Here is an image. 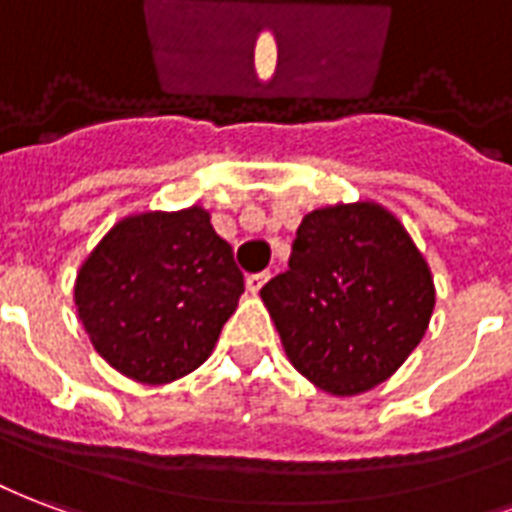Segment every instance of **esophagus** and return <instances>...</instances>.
Instances as JSON below:
<instances>
[{
  "instance_id": "obj_1",
  "label": "esophagus",
  "mask_w": 512,
  "mask_h": 512,
  "mask_svg": "<svg viewBox=\"0 0 512 512\" xmlns=\"http://www.w3.org/2000/svg\"><path fill=\"white\" fill-rule=\"evenodd\" d=\"M267 278H270L267 272H253V275H248V278H245V286H248V292L259 294V289L264 286V283H267Z\"/></svg>"
}]
</instances>
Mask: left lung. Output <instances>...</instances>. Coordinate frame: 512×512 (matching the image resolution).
I'll list each match as a JSON object with an SVG mask.
<instances>
[{
  "label": "left lung",
  "instance_id": "obj_1",
  "mask_svg": "<svg viewBox=\"0 0 512 512\" xmlns=\"http://www.w3.org/2000/svg\"><path fill=\"white\" fill-rule=\"evenodd\" d=\"M261 300L283 349L330 395H357L398 371L434 313V278L390 212L338 204L305 215L289 270Z\"/></svg>",
  "mask_w": 512,
  "mask_h": 512
}]
</instances>
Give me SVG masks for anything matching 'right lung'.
I'll return each mask as SVG.
<instances>
[{
	"instance_id": "right-lung-1",
	"label": "right lung",
	"mask_w": 512,
	"mask_h": 512,
	"mask_svg": "<svg viewBox=\"0 0 512 512\" xmlns=\"http://www.w3.org/2000/svg\"><path fill=\"white\" fill-rule=\"evenodd\" d=\"M242 292L231 245L188 207L119 220L78 272L76 305L108 365L166 384L210 357Z\"/></svg>"
}]
</instances>
